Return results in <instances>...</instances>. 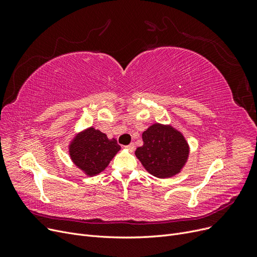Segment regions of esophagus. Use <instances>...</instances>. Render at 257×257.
<instances>
[{
  "label": "esophagus",
  "instance_id": "1",
  "mask_svg": "<svg viewBox=\"0 0 257 257\" xmlns=\"http://www.w3.org/2000/svg\"><path fill=\"white\" fill-rule=\"evenodd\" d=\"M126 149L130 151V152H133L135 150V145L134 144H130L128 146H126Z\"/></svg>",
  "mask_w": 257,
  "mask_h": 257
}]
</instances>
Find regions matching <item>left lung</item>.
Segmentation results:
<instances>
[{
  "label": "left lung",
  "instance_id": "1",
  "mask_svg": "<svg viewBox=\"0 0 257 257\" xmlns=\"http://www.w3.org/2000/svg\"><path fill=\"white\" fill-rule=\"evenodd\" d=\"M144 145L135 154L146 170L157 178H170L181 172L190 147L181 132L172 125L154 123L143 133Z\"/></svg>",
  "mask_w": 257,
  "mask_h": 257
}]
</instances>
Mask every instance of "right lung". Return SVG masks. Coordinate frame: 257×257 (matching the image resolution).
<instances>
[{"mask_svg": "<svg viewBox=\"0 0 257 257\" xmlns=\"http://www.w3.org/2000/svg\"><path fill=\"white\" fill-rule=\"evenodd\" d=\"M120 149L114 138L92 126L76 134L68 146L71 160L89 177L102 173Z\"/></svg>", "mask_w": 257, "mask_h": 257, "instance_id": "1", "label": "right lung"}]
</instances>
